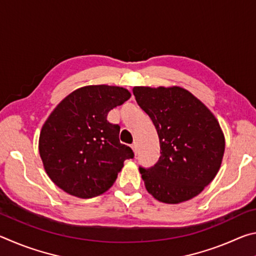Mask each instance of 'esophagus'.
<instances>
[{"instance_id": "1", "label": "esophagus", "mask_w": 256, "mask_h": 256, "mask_svg": "<svg viewBox=\"0 0 256 256\" xmlns=\"http://www.w3.org/2000/svg\"><path fill=\"white\" fill-rule=\"evenodd\" d=\"M131 148L133 149V152H134V154H138V146H136V142H134V144L131 146Z\"/></svg>"}]
</instances>
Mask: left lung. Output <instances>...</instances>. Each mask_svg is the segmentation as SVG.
Returning a JSON list of instances; mask_svg holds the SVG:
<instances>
[{
    "instance_id": "obj_1",
    "label": "left lung",
    "mask_w": 256,
    "mask_h": 256,
    "mask_svg": "<svg viewBox=\"0 0 256 256\" xmlns=\"http://www.w3.org/2000/svg\"><path fill=\"white\" fill-rule=\"evenodd\" d=\"M138 105L152 120L160 142L154 167H140L156 200L177 204L200 194L222 166L224 136L211 110L180 86H134Z\"/></svg>"
}]
</instances>
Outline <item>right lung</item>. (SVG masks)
<instances>
[{"label":"right lung","mask_w":256,"mask_h":256,"mask_svg":"<svg viewBox=\"0 0 256 256\" xmlns=\"http://www.w3.org/2000/svg\"><path fill=\"white\" fill-rule=\"evenodd\" d=\"M131 97L122 86L98 84L74 90L50 112L40 131V154L55 185L70 196L90 198L105 193L126 159L134 157L120 142V126L108 112Z\"/></svg>","instance_id":"1"}]
</instances>
